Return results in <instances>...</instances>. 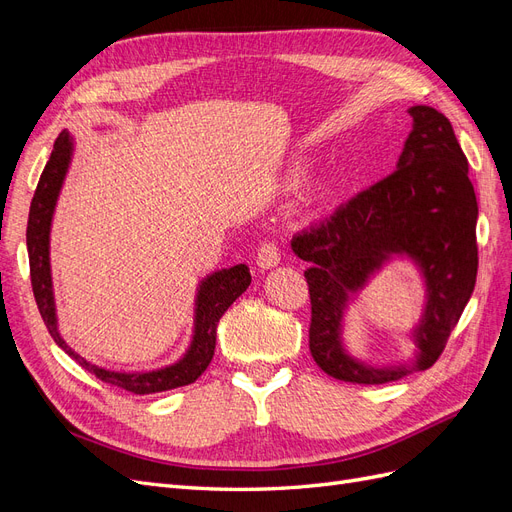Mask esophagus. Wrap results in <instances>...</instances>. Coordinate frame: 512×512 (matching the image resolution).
Masks as SVG:
<instances>
[{"label": "esophagus", "instance_id": "obj_1", "mask_svg": "<svg viewBox=\"0 0 512 512\" xmlns=\"http://www.w3.org/2000/svg\"><path fill=\"white\" fill-rule=\"evenodd\" d=\"M277 262H280V247H277L275 241H265L258 247V254H256V265L267 271L273 269Z\"/></svg>", "mask_w": 512, "mask_h": 512}]
</instances>
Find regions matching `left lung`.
Here are the masks:
<instances>
[{
  "label": "left lung",
  "instance_id": "obj_1",
  "mask_svg": "<svg viewBox=\"0 0 512 512\" xmlns=\"http://www.w3.org/2000/svg\"><path fill=\"white\" fill-rule=\"evenodd\" d=\"M408 113L412 132L393 173L290 243L309 262V352L324 374L352 384H384L429 369L476 284L478 205L468 160L451 121L436 108L421 104ZM393 253L410 255L428 284L426 314L414 335L419 354L408 366L371 368L345 354L338 329L347 292L362 287Z\"/></svg>",
  "mask_w": 512,
  "mask_h": 512
}]
</instances>
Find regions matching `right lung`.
<instances>
[{
    "label": "right lung",
    "instance_id": "right-lung-1",
    "mask_svg": "<svg viewBox=\"0 0 512 512\" xmlns=\"http://www.w3.org/2000/svg\"><path fill=\"white\" fill-rule=\"evenodd\" d=\"M72 156V138L64 130L53 145L51 158L46 162L38 188L32 198L27 220V254H29V275H32V288L40 316L49 329L55 344L70 354L72 359L91 371L98 380L119 386L123 391L134 395H149L177 389V386L192 384L198 376L209 367L213 352H215V329L224 316L226 309L235 303L252 282L250 269L245 265H237L230 269H222L209 275L200 284L198 299H196V322H194V339L190 350L185 352L181 361L168 365L156 371H138V374H119V371H108L94 363L85 361L81 354H76L57 331V316H55V299H53V284H51V262H49V232L57 196L64 183L66 170Z\"/></svg>",
    "mask_w": 512,
    "mask_h": 512
}]
</instances>
